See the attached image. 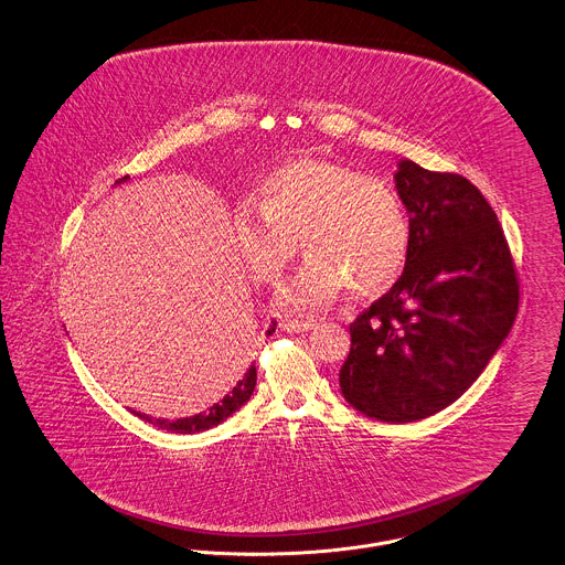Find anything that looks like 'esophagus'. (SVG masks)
<instances>
[{"label": "esophagus", "mask_w": 565, "mask_h": 565, "mask_svg": "<svg viewBox=\"0 0 565 565\" xmlns=\"http://www.w3.org/2000/svg\"><path fill=\"white\" fill-rule=\"evenodd\" d=\"M279 327L288 332H305L316 327V320L313 318H307V320H288L286 318V320H281Z\"/></svg>", "instance_id": "34e87169"}]
</instances>
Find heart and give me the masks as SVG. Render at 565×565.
I'll use <instances>...</instances> for the list:
<instances>
[{
	"label": "heart",
	"mask_w": 565,
	"mask_h": 565,
	"mask_svg": "<svg viewBox=\"0 0 565 565\" xmlns=\"http://www.w3.org/2000/svg\"><path fill=\"white\" fill-rule=\"evenodd\" d=\"M238 252L260 284H277L299 249L307 263L279 292L290 311L318 309L343 286L359 295L391 286L409 249V222L395 185L377 174L324 160L275 168L263 200L234 213Z\"/></svg>",
	"instance_id": "obj_1"
}]
</instances>
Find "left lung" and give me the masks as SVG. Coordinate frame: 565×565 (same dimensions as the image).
I'll return each mask as SVG.
<instances>
[{
  "instance_id": "obj_1",
  "label": "left lung",
  "mask_w": 565,
  "mask_h": 565,
  "mask_svg": "<svg viewBox=\"0 0 565 565\" xmlns=\"http://www.w3.org/2000/svg\"><path fill=\"white\" fill-rule=\"evenodd\" d=\"M409 249L397 284L350 324L345 401L382 423L455 403L489 365L519 311V277L498 215L457 172L398 164Z\"/></svg>"
}]
</instances>
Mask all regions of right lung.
Returning a JSON list of instances; mask_svg holds the SVG:
<instances>
[{
    "instance_id": "1",
    "label": "right lung",
    "mask_w": 565,
    "mask_h": 565,
    "mask_svg": "<svg viewBox=\"0 0 565 565\" xmlns=\"http://www.w3.org/2000/svg\"><path fill=\"white\" fill-rule=\"evenodd\" d=\"M275 327H277V322H273V327L266 331V334H273ZM254 388H256V366L252 365L247 369L245 377L236 382V386H234L233 391H231L226 397L220 398L217 403H213L204 414H196V416H192V418H181V420H170V423H168V420H153V418H149V416H145V414H136V412H134V414H136L138 418H142L145 423H149V425H153V427H158V429H164V431H206V429H211V427L224 423L243 403H247L249 397H252V393H254Z\"/></svg>"
}]
</instances>
